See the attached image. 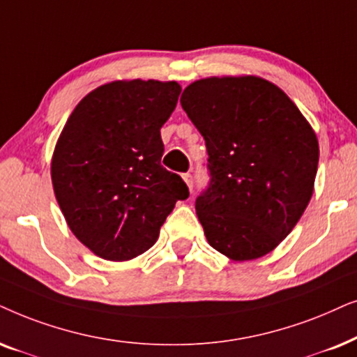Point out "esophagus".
<instances>
[{
    "label": "esophagus",
    "instance_id": "esophagus-1",
    "mask_svg": "<svg viewBox=\"0 0 357 357\" xmlns=\"http://www.w3.org/2000/svg\"><path fill=\"white\" fill-rule=\"evenodd\" d=\"M183 179H184V181H186L189 189H192V183H194L192 174H191V173H184V174H183Z\"/></svg>",
    "mask_w": 357,
    "mask_h": 357
}]
</instances>
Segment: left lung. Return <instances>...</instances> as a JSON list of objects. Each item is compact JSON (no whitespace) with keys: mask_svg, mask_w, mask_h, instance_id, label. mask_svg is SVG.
<instances>
[{"mask_svg":"<svg viewBox=\"0 0 357 357\" xmlns=\"http://www.w3.org/2000/svg\"><path fill=\"white\" fill-rule=\"evenodd\" d=\"M181 106L206 140L196 212L212 248L235 261L273 251L313 194L318 142L287 94L256 76L189 84Z\"/></svg>","mask_w":357,"mask_h":357,"instance_id":"8db88e82","label":"left lung"}]
</instances>
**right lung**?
Masks as SVG:
<instances>
[{
    "instance_id": "obj_1",
    "label": "right lung",
    "mask_w": 357,
    "mask_h": 357,
    "mask_svg": "<svg viewBox=\"0 0 357 357\" xmlns=\"http://www.w3.org/2000/svg\"><path fill=\"white\" fill-rule=\"evenodd\" d=\"M179 93L176 82L104 84L61 132L52 158L56 202L76 238L104 259L145 253L174 204L189 197L181 176L161 166L160 129Z\"/></svg>"
}]
</instances>
